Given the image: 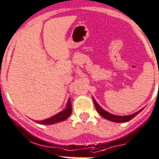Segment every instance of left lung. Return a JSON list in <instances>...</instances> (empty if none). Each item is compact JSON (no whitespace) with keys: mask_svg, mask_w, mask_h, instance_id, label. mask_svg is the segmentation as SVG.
<instances>
[{"mask_svg":"<svg viewBox=\"0 0 159 159\" xmlns=\"http://www.w3.org/2000/svg\"><path fill=\"white\" fill-rule=\"evenodd\" d=\"M93 102L94 105H95L96 110H97V111L99 113V115H101V116L104 118V119H108V120H111V121L113 122H116V123H125V122L129 121V120H131L132 119H133L136 115H138L139 113L141 112L143 110V109H141V110H140V111H137V112L134 113V114H132V115H126V116H119V115H112L111 113L107 112V111H106L105 110H103V109L98 104V102H96L95 99H94V98H93Z\"/></svg>","mask_w":159,"mask_h":159,"instance_id":"1","label":"left lung"}]
</instances>
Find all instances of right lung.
<instances>
[{
	"instance_id": "obj_1",
	"label": "right lung",
	"mask_w": 159,
	"mask_h": 159,
	"mask_svg": "<svg viewBox=\"0 0 159 159\" xmlns=\"http://www.w3.org/2000/svg\"><path fill=\"white\" fill-rule=\"evenodd\" d=\"M71 115V103H70V99L68 100L67 105H66V108L63 110L61 112H59L57 115H53L52 117L48 118L47 119H44L41 121H36L38 124H44V125H49V124H53L58 122L64 121L67 119L70 115Z\"/></svg>"
}]
</instances>
